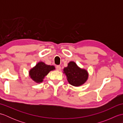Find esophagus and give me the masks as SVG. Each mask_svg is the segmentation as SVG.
Returning a JSON list of instances; mask_svg holds the SVG:
<instances>
[{"label": "esophagus", "instance_id": "1", "mask_svg": "<svg viewBox=\"0 0 123 123\" xmlns=\"http://www.w3.org/2000/svg\"><path fill=\"white\" fill-rule=\"evenodd\" d=\"M56 69L57 70H58V71H59V70H61V66H56Z\"/></svg>", "mask_w": 123, "mask_h": 123}]
</instances>
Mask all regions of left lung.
Instances as JSON below:
<instances>
[{
  "instance_id": "8db88e82",
  "label": "left lung",
  "mask_w": 123,
  "mask_h": 123,
  "mask_svg": "<svg viewBox=\"0 0 123 123\" xmlns=\"http://www.w3.org/2000/svg\"><path fill=\"white\" fill-rule=\"evenodd\" d=\"M63 70L69 83L75 87L82 85L88 79L87 71L86 70L80 69L74 62H70L68 66Z\"/></svg>"
}]
</instances>
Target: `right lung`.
Here are the masks:
<instances>
[{"label":"right lung","mask_w":123,"mask_h":123,"mask_svg":"<svg viewBox=\"0 0 123 123\" xmlns=\"http://www.w3.org/2000/svg\"><path fill=\"white\" fill-rule=\"evenodd\" d=\"M55 69L53 66H49L43 62H39L36 66L32 68L30 71L31 78L36 82H41L45 76L48 74L49 72Z\"/></svg>","instance_id":"right-lung-1"}]
</instances>
